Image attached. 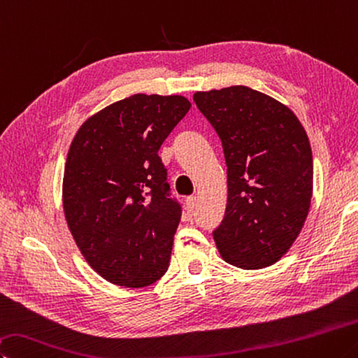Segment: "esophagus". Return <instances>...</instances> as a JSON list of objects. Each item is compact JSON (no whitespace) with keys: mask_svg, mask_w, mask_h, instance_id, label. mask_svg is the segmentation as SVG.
Returning <instances> with one entry per match:
<instances>
[{"mask_svg":"<svg viewBox=\"0 0 358 358\" xmlns=\"http://www.w3.org/2000/svg\"><path fill=\"white\" fill-rule=\"evenodd\" d=\"M186 208H187V211H192L194 208H196V205H197V197L196 196H189V197H186Z\"/></svg>","mask_w":358,"mask_h":358,"instance_id":"1","label":"esophagus"}]
</instances>
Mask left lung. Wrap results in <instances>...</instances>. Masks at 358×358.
Wrapping results in <instances>:
<instances>
[{"instance_id": "obj_1", "label": "left lung", "mask_w": 358, "mask_h": 358, "mask_svg": "<svg viewBox=\"0 0 358 358\" xmlns=\"http://www.w3.org/2000/svg\"><path fill=\"white\" fill-rule=\"evenodd\" d=\"M227 164L225 216L213 231L220 255L243 269L274 264L301 233L313 192V157L301 122L245 86L194 94Z\"/></svg>"}]
</instances>
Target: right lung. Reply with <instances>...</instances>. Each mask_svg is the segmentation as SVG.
Listing matches in <instances>:
<instances>
[{
    "label": "right lung",
    "mask_w": 358,
    "mask_h": 358,
    "mask_svg": "<svg viewBox=\"0 0 358 358\" xmlns=\"http://www.w3.org/2000/svg\"><path fill=\"white\" fill-rule=\"evenodd\" d=\"M189 108L181 95L136 94L87 119L71 142L64 213L108 282L144 288L166 274L183 210L158 152Z\"/></svg>",
    "instance_id": "1"
}]
</instances>
